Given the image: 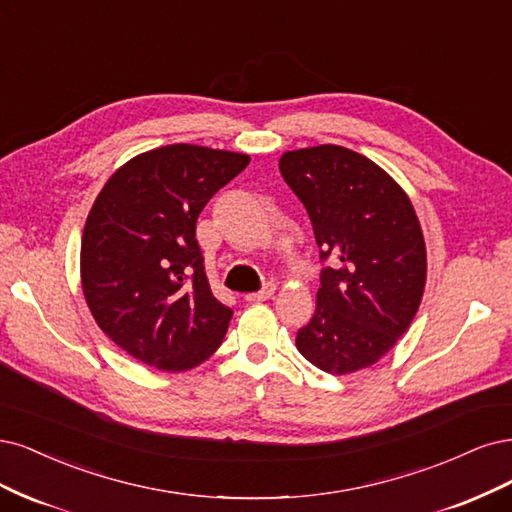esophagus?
I'll return each instance as SVG.
<instances>
[{"label":"esophagus","instance_id":"obj_1","mask_svg":"<svg viewBox=\"0 0 512 512\" xmlns=\"http://www.w3.org/2000/svg\"><path fill=\"white\" fill-rule=\"evenodd\" d=\"M274 293H276V285L268 283V285L263 287L261 291H255V293H246L244 298H246V302H266V300L274 298Z\"/></svg>","mask_w":512,"mask_h":512}]
</instances>
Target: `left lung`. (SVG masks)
<instances>
[{"label":"left lung","mask_w":512,"mask_h":512,"mask_svg":"<svg viewBox=\"0 0 512 512\" xmlns=\"http://www.w3.org/2000/svg\"><path fill=\"white\" fill-rule=\"evenodd\" d=\"M278 168L329 261L317 310L295 346L329 374L370 368L402 338L423 298L427 253L417 212L381 166L351 148L287 151Z\"/></svg>","instance_id":"8db88e82"}]
</instances>
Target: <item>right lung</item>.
<instances>
[{"mask_svg": "<svg viewBox=\"0 0 512 512\" xmlns=\"http://www.w3.org/2000/svg\"><path fill=\"white\" fill-rule=\"evenodd\" d=\"M251 157L168 144L129 159L89 210L80 283L102 332L161 372H185L219 349L232 308L210 291L195 223Z\"/></svg>", "mask_w": 512, "mask_h": 512, "instance_id": "add662e5", "label": "right lung"}]
</instances>
